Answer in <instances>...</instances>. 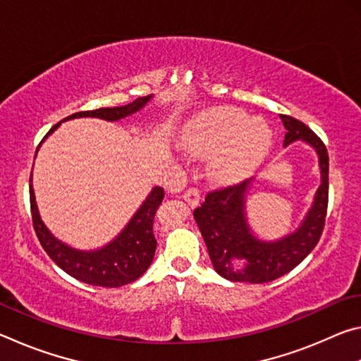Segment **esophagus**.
Segmentation results:
<instances>
[{
	"label": "esophagus",
	"mask_w": 361,
	"mask_h": 361,
	"mask_svg": "<svg viewBox=\"0 0 361 361\" xmlns=\"http://www.w3.org/2000/svg\"><path fill=\"white\" fill-rule=\"evenodd\" d=\"M183 199L186 200L188 205L195 207L199 205V200H200V191L195 186H191L189 189H186L185 194H183Z\"/></svg>",
	"instance_id": "obj_1"
}]
</instances>
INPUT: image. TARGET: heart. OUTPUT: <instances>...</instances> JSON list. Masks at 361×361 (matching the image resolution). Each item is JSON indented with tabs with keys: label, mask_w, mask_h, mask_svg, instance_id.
<instances>
[{
	"label": "heart",
	"mask_w": 361,
	"mask_h": 361,
	"mask_svg": "<svg viewBox=\"0 0 361 361\" xmlns=\"http://www.w3.org/2000/svg\"><path fill=\"white\" fill-rule=\"evenodd\" d=\"M183 143L195 156L218 152L212 173L221 180H234L248 173L266 154L271 130L239 109H216L191 122Z\"/></svg>",
	"instance_id": "b5f03b06"
}]
</instances>
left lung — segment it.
I'll list each match as a JSON object with an SVG mask.
<instances>
[{
    "mask_svg": "<svg viewBox=\"0 0 361 361\" xmlns=\"http://www.w3.org/2000/svg\"><path fill=\"white\" fill-rule=\"evenodd\" d=\"M286 129L283 145L296 140L309 143L319 154L322 185L317 189L312 209L302 224L283 239H256L245 218V194L252 180L215 189L194 210L212 264L231 282L266 283L288 274L319 243L328 209V151L325 143L304 122L280 114Z\"/></svg>",
    "mask_w": 361,
    "mask_h": 361,
    "instance_id": "left-lung-1",
    "label": "left lung"
}]
</instances>
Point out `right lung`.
<instances>
[{"mask_svg":"<svg viewBox=\"0 0 361 361\" xmlns=\"http://www.w3.org/2000/svg\"><path fill=\"white\" fill-rule=\"evenodd\" d=\"M149 99L151 95L140 97L135 102L124 106L79 111L68 116L63 121L75 118H100L106 121H119L142 109L149 102ZM59 126L60 122L47 132V135H51ZM164 195H166V192H164L161 186L152 189L129 224L126 226L124 231L113 242H109L106 247L100 250H95V252H81V250H75L57 240L49 232L44 223L41 221L32 188V176H30V207H32L33 228L42 248L51 256V259L60 269H63L68 276L81 280L84 283L106 286V288H116V286L135 282L149 267L157 245L154 232H152V223H154L156 212L159 205L162 204Z\"/></svg>","mask_w":361,"mask_h":361,"instance_id":"1","label":"right lung"}]
</instances>
